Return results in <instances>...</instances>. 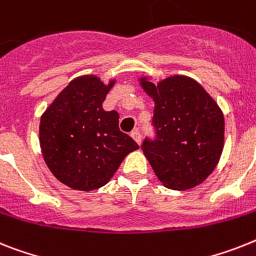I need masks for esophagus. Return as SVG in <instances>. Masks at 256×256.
<instances>
[{
    "mask_svg": "<svg viewBox=\"0 0 256 256\" xmlns=\"http://www.w3.org/2000/svg\"><path fill=\"white\" fill-rule=\"evenodd\" d=\"M130 136H132L133 138H134V141H136V142L138 144V145H140L141 140H142V138H141V133L138 132V130H132V133H130Z\"/></svg>",
    "mask_w": 256,
    "mask_h": 256,
    "instance_id": "esophagus-1",
    "label": "esophagus"
}]
</instances>
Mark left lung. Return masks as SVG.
Returning a JSON list of instances; mask_svg holds the SVG:
<instances>
[{"instance_id": "obj_1", "label": "left lung", "mask_w": 256, "mask_h": 256, "mask_svg": "<svg viewBox=\"0 0 256 256\" xmlns=\"http://www.w3.org/2000/svg\"><path fill=\"white\" fill-rule=\"evenodd\" d=\"M153 96V137L142 141L145 157L164 187L190 190L208 178L224 148L221 110L191 78L174 76L154 85L142 80Z\"/></svg>"}]
</instances>
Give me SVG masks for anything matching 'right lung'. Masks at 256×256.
Instances as JSON below:
<instances>
[{
    "label": "right lung",
    "instance_id": "obj_1",
    "mask_svg": "<svg viewBox=\"0 0 256 256\" xmlns=\"http://www.w3.org/2000/svg\"><path fill=\"white\" fill-rule=\"evenodd\" d=\"M114 82L104 86L95 76L76 78L57 95L40 119L44 161L61 183L81 191L100 188L126 154L138 149L119 128V114L104 111Z\"/></svg>",
    "mask_w": 256,
    "mask_h": 256
}]
</instances>
